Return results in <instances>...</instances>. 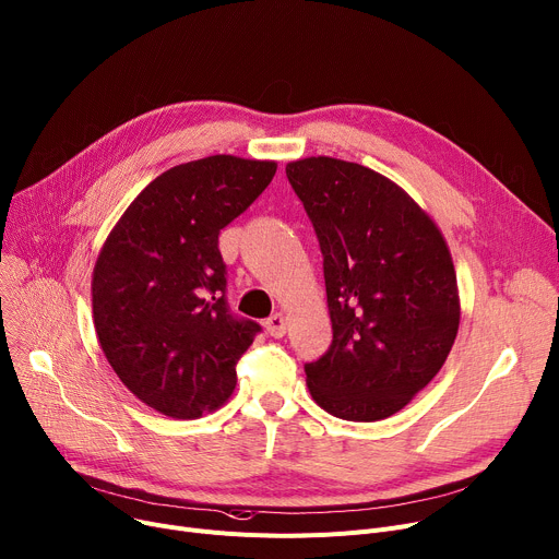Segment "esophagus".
Masks as SVG:
<instances>
[{"instance_id": "esophagus-1", "label": "esophagus", "mask_w": 559, "mask_h": 559, "mask_svg": "<svg viewBox=\"0 0 559 559\" xmlns=\"http://www.w3.org/2000/svg\"><path fill=\"white\" fill-rule=\"evenodd\" d=\"M265 328H267V332L272 334L274 340H281L283 334H285V330H287V319H285L281 312H276V314H272V317L265 321Z\"/></svg>"}]
</instances>
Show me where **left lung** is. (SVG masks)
<instances>
[{
	"instance_id": "obj_1",
	"label": "left lung",
	"mask_w": 559,
	"mask_h": 559,
	"mask_svg": "<svg viewBox=\"0 0 559 559\" xmlns=\"http://www.w3.org/2000/svg\"><path fill=\"white\" fill-rule=\"evenodd\" d=\"M321 253L332 344L306 364L328 414L384 420L448 359L461 321L452 253L433 219L366 166L308 157L285 168Z\"/></svg>"
}]
</instances>
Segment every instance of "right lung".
Listing matches in <instances>:
<instances>
[{
	"label": "right lung",
	"instance_id": "obj_1",
	"mask_svg": "<svg viewBox=\"0 0 559 559\" xmlns=\"http://www.w3.org/2000/svg\"><path fill=\"white\" fill-rule=\"evenodd\" d=\"M276 162L213 155L153 179L109 231L92 276L100 348L155 412L193 420L225 404L260 325L231 314L225 229L263 193Z\"/></svg>",
	"mask_w": 559,
	"mask_h": 559
}]
</instances>
